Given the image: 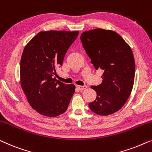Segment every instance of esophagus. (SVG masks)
Returning <instances> with one entry per match:
<instances>
[{
    "label": "esophagus",
    "instance_id": "obj_1",
    "mask_svg": "<svg viewBox=\"0 0 152 152\" xmlns=\"http://www.w3.org/2000/svg\"><path fill=\"white\" fill-rule=\"evenodd\" d=\"M76 87L78 88L79 90H84L87 88V86L86 85H83V86H80V85H76Z\"/></svg>",
    "mask_w": 152,
    "mask_h": 152
}]
</instances>
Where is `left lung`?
Segmentation results:
<instances>
[{"label":"left lung","instance_id":"left-lung-1","mask_svg":"<svg viewBox=\"0 0 152 152\" xmlns=\"http://www.w3.org/2000/svg\"><path fill=\"white\" fill-rule=\"evenodd\" d=\"M80 40L96 69L103 71L102 82L91 88L96 92L90 110L100 116L118 112L129 98L135 76V61L130 46L115 31L97 28L85 31Z\"/></svg>","mask_w":152,"mask_h":152}]
</instances>
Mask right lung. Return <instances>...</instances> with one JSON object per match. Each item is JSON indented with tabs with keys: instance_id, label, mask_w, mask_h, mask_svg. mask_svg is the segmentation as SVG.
Listing matches in <instances>:
<instances>
[{
	"instance_id": "right-lung-1",
	"label": "right lung",
	"mask_w": 152,
	"mask_h": 152,
	"mask_svg": "<svg viewBox=\"0 0 152 152\" xmlns=\"http://www.w3.org/2000/svg\"><path fill=\"white\" fill-rule=\"evenodd\" d=\"M79 31H40L23 50L20 65V85L31 107L42 116L56 117L66 112L75 92L73 84L54 78L57 67Z\"/></svg>"
}]
</instances>
